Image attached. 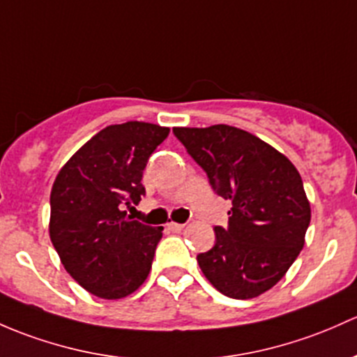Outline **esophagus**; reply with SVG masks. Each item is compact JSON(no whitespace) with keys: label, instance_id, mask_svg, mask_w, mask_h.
<instances>
[{"label":"esophagus","instance_id":"obj_1","mask_svg":"<svg viewBox=\"0 0 357 357\" xmlns=\"http://www.w3.org/2000/svg\"><path fill=\"white\" fill-rule=\"evenodd\" d=\"M183 227H185V226H183V224H178V222H169L166 226L169 232H181Z\"/></svg>","mask_w":357,"mask_h":357}]
</instances>
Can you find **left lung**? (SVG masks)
<instances>
[{
  "mask_svg": "<svg viewBox=\"0 0 357 357\" xmlns=\"http://www.w3.org/2000/svg\"><path fill=\"white\" fill-rule=\"evenodd\" d=\"M208 176L219 197L232 202L227 227L197 257L208 282L227 298L251 299L286 275L305 246L311 208L298 169L279 150L227 125L172 128Z\"/></svg>",
  "mask_w": 357,
  "mask_h": 357,
  "instance_id": "8db88e82",
  "label": "left lung"
}]
</instances>
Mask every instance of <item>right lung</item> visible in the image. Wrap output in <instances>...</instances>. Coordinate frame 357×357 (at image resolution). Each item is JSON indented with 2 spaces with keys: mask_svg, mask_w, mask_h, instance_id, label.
Here are the masks:
<instances>
[{
  "mask_svg": "<svg viewBox=\"0 0 357 357\" xmlns=\"http://www.w3.org/2000/svg\"><path fill=\"white\" fill-rule=\"evenodd\" d=\"M169 128L128 121L100 130L61 167L51 190L50 236L66 272L97 298L137 291L152 268L164 227L131 220L142 176Z\"/></svg>",
  "mask_w": 357,
  "mask_h": 357,
  "instance_id": "1",
  "label": "right lung"
}]
</instances>
